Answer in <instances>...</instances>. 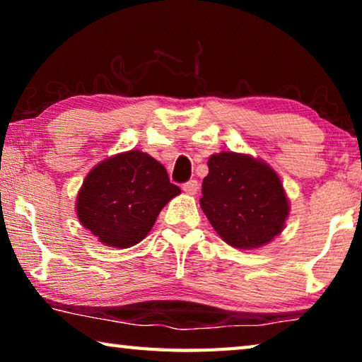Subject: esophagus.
Returning <instances> with one entry per match:
<instances>
[{"label": "esophagus", "mask_w": 362, "mask_h": 362, "mask_svg": "<svg viewBox=\"0 0 362 362\" xmlns=\"http://www.w3.org/2000/svg\"><path fill=\"white\" fill-rule=\"evenodd\" d=\"M182 188H183V192L188 193V194H196V193H198L199 183H198V180H188V182L183 183Z\"/></svg>", "instance_id": "34e87169"}]
</instances>
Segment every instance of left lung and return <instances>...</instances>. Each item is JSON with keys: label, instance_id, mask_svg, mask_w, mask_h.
I'll list each match as a JSON object with an SVG mask.
<instances>
[{"label": "left lung", "instance_id": "obj_1", "mask_svg": "<svg viewBox=\"0 0 362 362\" xmlns=\"http://www.w3.org/2000/svg\"><path fill=\"white\" fill-rule=\"evenodd\" d=\"M207 168L199 204L225 243L255 249L283 231L289 203L278 174L268 164L222 151L209 158Z\"/></svg>", "mask_w": 362, "mask_h": 362}]
</instances>
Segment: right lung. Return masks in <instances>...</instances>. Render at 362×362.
I'll list each match as a JSON object with an SVG mask.
<instances>
[{
    "mask_svg": "<svg viewBox=\"0 0 362 362\" xmlns=\"http://www.w3.org/2000/svg\"><path fill=\"white\" fill-rule=\"evenodd\" d=\"M179 193L161 163L131 150L90 170L78 193L76 214L100 243L126 249L148 235L163 207Z\"/></svg>",
    "mask_w": 362,
    "mask_h": 362,
    "instance_id": "1",
    "label": "right lung"
}]
</instances>
